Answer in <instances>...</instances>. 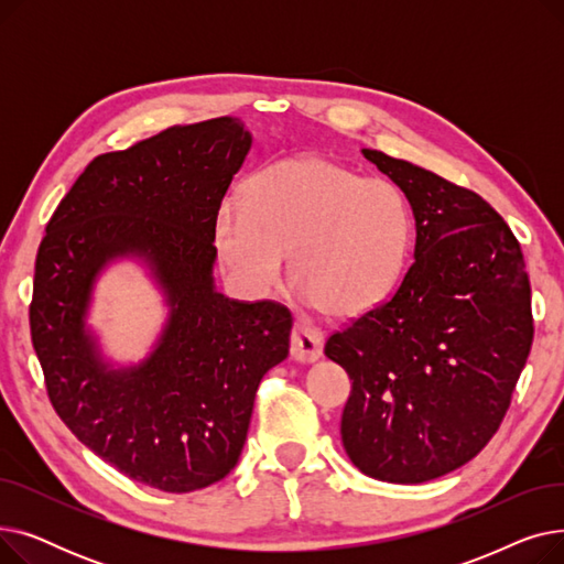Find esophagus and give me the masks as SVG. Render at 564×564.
<instances>
[{"label":"esophagus","instance_id":"34e87169","mask_svg":"<svg viewBox=\"0 0 564 564\" xmlns=\"http://www.w3.org/2000/svg\"><path fill=\"white\" fill-rule=\"evenodd\" d=\"M324 345V334L306 322H294V329L290 336V354L294 361L302 364H313L319 359Z\"/></svg>","mask_w":564,"mask_h":564}]
</instances>
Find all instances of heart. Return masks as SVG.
Instances as JSON below:
<instances>
[{"mask_svg": "<svg viewBox=\"0 0 564 564\" xmlns=\"http://www.w3.org/2000/svg\"><path fill=\"white\" fill-rule=\"evenodd\" d=\"M242 204L224 203L215 245L230 276L251 294L290 274L319 313L357 317L387 302L402 281L413 217L387 177L327 158H285L253 173Z\"/></svg>", "mask_w": 564, "mask_h": 564, "instance_id": "b5f03b06", "label": "heart"}]
</instances>
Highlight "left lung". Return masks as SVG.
Segmentation results:
<instances>
[{
    "instance_id": "left-lung-1",
    "label": "left lung",
    "mask_w": 564,
    "mask_h": 564,
    "mask_svg": "<svg viewBox=\"0 0 564 564\" xmlns=\"http://www.w3.org/2000/svg\"><path fill=\"white\" fill-rule=\"evenodd\" d=\"M404 192L416 260L324 354L349 375L340 436L366 476L419 485L464 466L498 432L532 345L521 245L476 192L364 151Z\"/></svg>"
}]
</instances>
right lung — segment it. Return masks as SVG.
<instances>
[{
	"label": "right lung",
	"instance_id": "1",
	"mask_svg": "<svg viewBox=\"0 0 564 564\" xmlns=\"http://www.w3.org/2000/svg\"><path fill=\"white\" fill-rule=\"evenodd\" d=\"M249 148L245 126L221 116L98 155L39 247L29 329L47 398L86 448L145 487L187 494L228 476L260 379L288 357V306L213 285L217 215ZM123 252L152 260L172 317L151 360L113 373L83 315L95 274Z\"/></svg>",
	"mask_w": 564,
	"mask_h": 564
}]
</instances>
